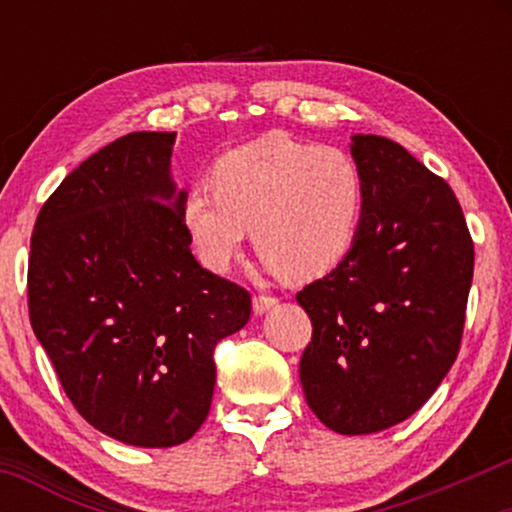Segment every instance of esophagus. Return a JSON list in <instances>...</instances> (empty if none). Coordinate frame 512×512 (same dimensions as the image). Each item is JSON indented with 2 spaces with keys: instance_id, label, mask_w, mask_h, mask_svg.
I'll use <instances>...</instances> for the list:
<instances>
[{
  "instance_id": "1",
  "label": "esophagus",
  "mask_w": 512,
  "mask_h": 512,
  "mask_svg": "<svg viewBox=\"0 0 512 512\" xmlns=\"http://www.w3.org/2000/svg\"><path fill=\"white\" fill-rule=\"evenodd\" d=\"M275 305H277L275 296H265V293H261V296H254V314H265Z\"/></svg>"
}]
</instances>
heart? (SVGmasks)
Here are the masks:
<instances>
[{"label": "heart", "mask_w": 512, "mask_h": 512, "mask_svg": "<svg viewBox=\"0 0 512 512\" xmlns=\"http://www.w3.org/2000/svg\"><path fill=\"white\" fill-rule=\"evenodd\" d=\"M212 188H191L181 219L200 263L226 272L254 230L258 256L291 282L345 261L359 240L366 177L338 146L268 135L216 160Z\"/></svg>", "instance_id": "obj_1"}]
</instances>
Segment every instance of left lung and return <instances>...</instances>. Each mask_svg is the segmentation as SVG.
<instances>
[{"label":"left lung","mask_w":512,"mask_h":512,"mask_svg":"<svg viewBox=\"0 0 512 512\" xmlns=\"http://www.w3.org/2000/svg\"><path fill=\"white\" fill-rule=\"evenodd\" d=\"M366 177L359 240L296 300L312 321L305 401L328 429H389L429 401L459 354L473 240L452 188L401 144L354 135Z\"/></svg>","instance_id":"obj_1"}]
</instances>
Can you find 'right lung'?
Wrapping results in <instances>:
<instances>
[{
	"label": "right lung",
	"mask_w": 512,
	"mask_h": 512,
	"mask_svg": "<svg viewBox=\"0 0 512 512\" xmlns=\"http://www.w3.org/2000/svg\"><path fill=\"white\" fill-rule=\"evenodd\" d=\"M177 132H130L67 174L34 223L32 331L97 431L135 447L186 443L212 405L216 342L251 296L202 268L170 174Z\"/></svg>",
	"instance_id": "add662e5"
}]
</instances>
